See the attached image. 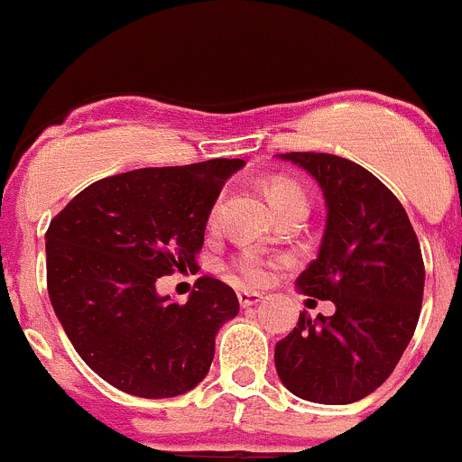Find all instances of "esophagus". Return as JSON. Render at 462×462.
Segmentation results:
<instances>
[{
    "instance_id": "obj_1",
    "label": "esophagus",
    "mask_w": 462,
    "mask_h": 462,
    "mask_svg": "<svg viewBox=\"0 0 462 462\" xmlns=\"http://www.w3.org/2000/svg\"><path fill=\"white\" fill-rule=\"evenodd\" d=\"M236 298H239L241 307H253V304L262 302V293H257V291H245V289H241L239 293H236Z\"/></svg>"
}]
</instances>
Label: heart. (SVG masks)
Masks as SVG:
<instances>
[{
    "mask_svg": "<svg viewBox=\"0 0 462 462\" xmlns=\"http://www.w3.org/2000/svg\"><path fill=\"white\" fill-rule=\"evenodd\" d=\"M268 199H271L275 212L289 208V205L307 203V194L300 185H295L293 180H286V178H273L271 185H268ZM218 221V203L209 209L208 223L214 226ZM273 262L263 257L257 250H244V253L236 254L230 262L232 275L236 277L244 284H263V282L271 277Z\"/></svg>",
    "mask_w": 462,
    "mask_h": 462,
    "instance_id": "b5f03b06",
    "label": "heart"
}]
</instances>
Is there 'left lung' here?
Returning a JSON list of instances; mask_svg holds the SVG:
<instances>
[{
	"instance_id": "1",
	"label": "left lung",
	"mask_w": 462,
	"mask_h": 462,
	"mask_svg": "<svg viewBox=\"0 0 462 462\" xmlns=\"http://www.w3.org/2000/svg\"><path fill=\"white\" fill-rule=\"evenodd\" d=\"M320 185L327 223L320 253L300 273V291L331 300V316L300 311L275 345V368L293 395L316 404H352L377 391L400 364L418 327L424 262L397 196L352 160L284 153ZM316 302V300H309Z\"/></svg>"
}]
</instances>
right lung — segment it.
I'll use <instances>...</instances> for the list:
<instances>
[{
	"instance_id": "obj_1",
	"label": "right lung",
	"mask_w": 462,
	"mask_h": 462,
	"mask_svg": "<svg viewBox=\"0 0 462 462\" xmlns=\"http://www.w3.org/2000/svg\"><path fill=\"white\" fill-rule=\"evenodd\" d=\"M244 160L135 169L76 194L49 223L47 291L80 359L110 386L160 400L191 391L214 359V336L239 313L217 277L185 304L155 282L199 273L209 209Z\"/></svg>"
}]
</instances>
